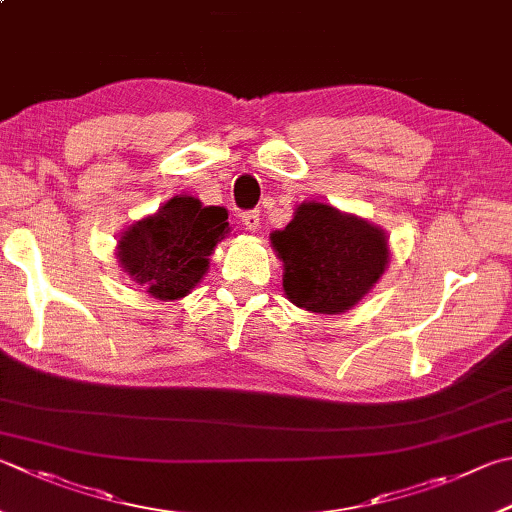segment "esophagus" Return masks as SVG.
<instances>
[{
  "label": "esophagus",
  "mask_w": 512,
  "mask_h": 512,
  "mask_svg": "<svg viewBox=\"0 0 512 512\" xmlns=\"http://www.w3.org/2000/svg\"><path fill=\"white\" fill-rule=\"evenodd\" d=\"M241 224L246 226V230L255 232V230L259 228V212H257V210H248V212H244V215H241Z\"/></svg>",
  "instance_id": "34e87169"
}]
</instances>
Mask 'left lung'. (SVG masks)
Returning a JSON list of instances; mask_svg holds the SVG:
<instances>
[{"label": "left lung", "instance_id": "obj_1", "mask_svg": "<svg viewBox=\"0 0 512 512\" xmlns=\"http://www.w3.org/2000/svg\"><path fill=\"white\" fill-rule=\"evenodd\" d=\"M271 246L284 266V295L311 313L353 309L389 266L387 232L329 203L302 201Z\"/></svg>", "mask_w": 512, "mask_h": 512}]
</instances>
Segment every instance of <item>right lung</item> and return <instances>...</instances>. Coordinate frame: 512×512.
<instances>
[{
  "instance_id": "right-lung-1",
  "label": "right lung",
  "mask_w": 512,
  "mask_h": 512,
  "mask_svg": "<svg viewBox=\"0 0 512 512\" xmlns=\"http://www.w3.org/2000/svg\"><path fill=\"white\" fill-rule=\"evenodd\" d=\"M228 210L176 194L120 232L116 257L123 273L161 302L181 300L203 280L210 255L228 237Z\"/></svg>"
}]
</instances>
